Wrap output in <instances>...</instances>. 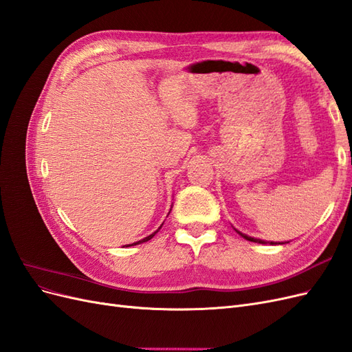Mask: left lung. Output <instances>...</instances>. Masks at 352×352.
I'll list each match as a JSON object with an SVG mask.
<instances>
[{
    "mask_svg": "<svg viewBox=\"0 0 352 352\" xmlns=\"http://www.w3.org/2000/svg\"><path fill=\"white\" fill-rule=\"evenodd\" d=\"M239 235L243 238V239H247V241H251V242H258V243H267V242H264V241H261V239H255V238H251V236H248V235H245V233H241L239 230H236ZM272 245H274V242H270Z\"/></svg>",
    "mask_w": 352,
    "mask_h": 352,
    "instance_id": "8db88e82",
    "label": "left lung"
}]
</instances>
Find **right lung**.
Here are the masks:
<instances>
[{
    "instance_id": "add662e5",
    "label": "right lung",
    "mask_w": 352,
    "mask_h": 352,
    "mask_svg": "<svg viewBox=\"0 0 352 352\" xmlns=\"http://www.w3.org/2000/svg\"><path fill=\"white\" fill-rule=\"evenodd\" d=\"M157 232H158V230H155L154 233H151V235H150V236H146V238H144L142 241H138V242H135V243H132V245H138V243H142V242H146V241H150V239H151V238H153V236L155 235V233H157ZM127 247H131V245H127Z\"/></svg>"
}]
</instances>
